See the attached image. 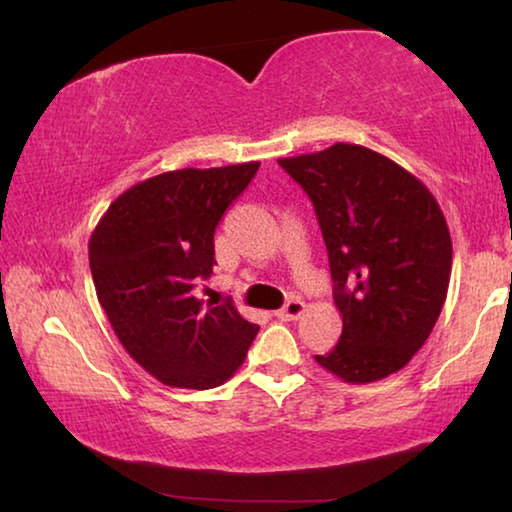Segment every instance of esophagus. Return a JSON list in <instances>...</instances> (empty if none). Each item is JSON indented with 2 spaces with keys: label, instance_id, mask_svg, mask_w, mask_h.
Segmentation results:
<instances>
[{
  "label": "esophagus",
  "instance_id": "1",
  "mask_svg": "<svg viewBox=\"0 0 512 512\" xmlns=\"http://www.w3.org/2000/svg\"><path fill=\"white\" fill-rule=\"evenodd\" d=\"M302 311H305V302L298 300V298H293V300H289L287 305H284L280 311H277V318H282V320H296V318H300Z\"/></svg>",
  "mask_w": 512,
  "mask_h": 512
}]
</instances>
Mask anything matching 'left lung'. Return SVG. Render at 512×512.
I'll return each mask as SVG.
<instances>
[{
	"instance_id": "obj_1",
	"label": "left lung",
	"mask_w": 512,
	"mask_h": 512,
	"mask_svg": "<svg viewBox=\"0 0 512 512\" xmlns=\"http://www.w3.org/2000/svg\"><path fill=\"white\" fill-rule=\"evenodd\" d=\"M305 189L323 232L343 334L316 361L350 384L393 375L443 311L452 237L418 178L359 144L277 160Z\"/></svg>"
}]
</instances>
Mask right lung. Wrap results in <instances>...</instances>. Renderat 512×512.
<instances>
[{"label":"right lung","mask_w":512,"mask_h":512,"mask_svg":"<svg viewBox=\"0 0 512 512\" xmlns=\"http://www.w3.org/2000/svg\"><path fill=\"white\" fill-rule=\"evenodd\" d=\"M259 162L180 169L126 189L92 232L99 305L126 352L167 386H221L244 363L259 325L232 302L194 296L210 277L214 230L255 178Z\"/></svg>","instance_id":"1"}]
</instances>
